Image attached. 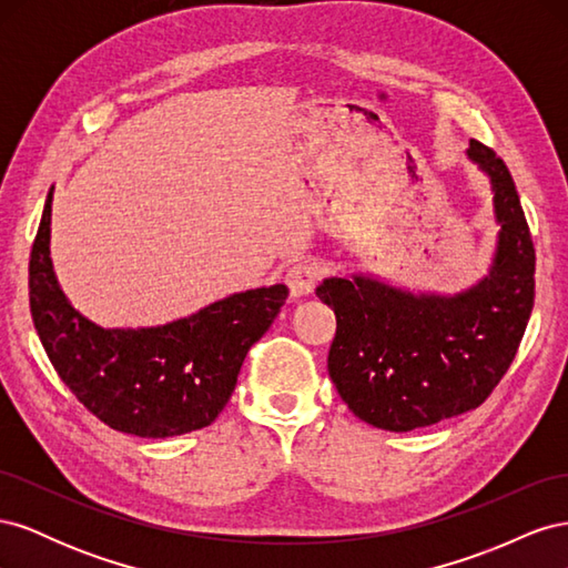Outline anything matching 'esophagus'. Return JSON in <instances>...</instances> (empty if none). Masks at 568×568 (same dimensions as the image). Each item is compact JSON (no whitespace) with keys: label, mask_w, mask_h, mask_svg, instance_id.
I'll list each match as a JSON object with an SVG mask.
<instances>
[{"label":"esophagus","mask_w":568,"mask_h":568,"mask_svg":"<svg viewBox=\"0 0 568 568\" xmlns=\"http://www.w3.org/2000/svg\"><path fill=\"white\" fill-rule=\"evenodd\" d=\"M322 265L317 261H311V257H305V261H298L286 270V286L291 291V296L301 298L313 294L317 282L322 280Z\"/></svg>","instance_id":"1"}]
</instances>
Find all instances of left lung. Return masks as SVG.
<instances>
[{
  "instance_id": "obj_1",
  "label": "left lung",
  "mask_w": 568,
  "mask_h": 568,
  "mask_svg": "<svg viewBox=\"0 0 568 568\" xmlns=\"http://www.w3.org/2000/svg\"><path fill=\"white\" fill-rule=\"evenodd\" d=\"M500 222L486 280L457 296H412L369 277L326 280L317 296L336 315L329 376L353 415L412 432L484 405L519 351L536 298V248L509 168L471 140Z\"/></svg>"
}]
</instances>
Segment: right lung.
<instances>
[{"mask_svg":"<svg viewBox=\"0 0 568 568\" xmlns=\"http://www.w3.org/2000/svg\"><path fill=\"white\" fill-rule=\"evenodd\" d=\"M51 192L30 251V313L61 382L97 419L140 438H170L215 422L253 343L288 288H251L151 329H101L68 303L49 257Z\"/></svg>","mask_w":568,"mask_h":568,"instance_id":"obj_1","label":"right lung"}]
</instances>
